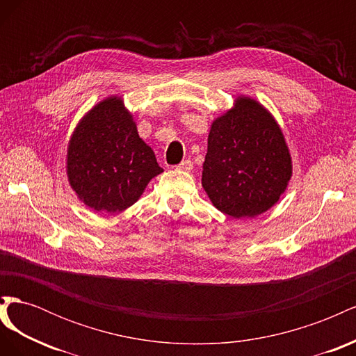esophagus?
<instances>
[{
  "instance_id": "obj_1",
  "label": "esophagus",
  "mask_w": 356,
  "mask_h": 356,
  "mask_svg": "<svg viewBox=\"0 0 356 356\" xmlns=\"http://www.w3.org/2000/svg\"><path fill=\"white\" fill-rule=\"evenodd\" d=\"M177 169L182 170V172H190L193 169V161L188 160V159L184 160V161H181V163L177 166Z\"/></svg>"
}]
</instances>
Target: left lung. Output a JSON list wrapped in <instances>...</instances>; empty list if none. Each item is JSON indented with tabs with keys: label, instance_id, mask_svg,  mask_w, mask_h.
Masks as SVG:
<instances>
[{
	"label": "left lung",
	"instance_id": "8db88e82",
	"mask_svg": "<svg viewBox=\"0 0 356 356\" xmlns=\"http://www.w3.org/2000/svg\"><path fill=\"white\" fill-rule=\"evenodd\" d=\"M293 177V159L273 114L241 95L211 124L202 187L218 211L254 218L270 209Z\"/></svg>",
	"mask_w": 356,
	"mask_h": 356
}]
</instances>
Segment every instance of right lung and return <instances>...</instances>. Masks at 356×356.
Listing matches in <instances>:
<instances>
[{
    "instance_id": "right-lung-1",
    "label": "right lung",
    "mask_w": 356,
    "mask_h": 356,
    "mask_svg": "<svg viewBox=\"0 0 356 356\" xmlns=\"http://www.w3.org/2000/svg\"><path fill=\"white\" fill-rule=\"evenodd\" d=\"M161 172L122 96L111 95L93 105L68 141V182L75 196L96 212L117 213L132 207Z\"/></svg>"
}]
</instances>
